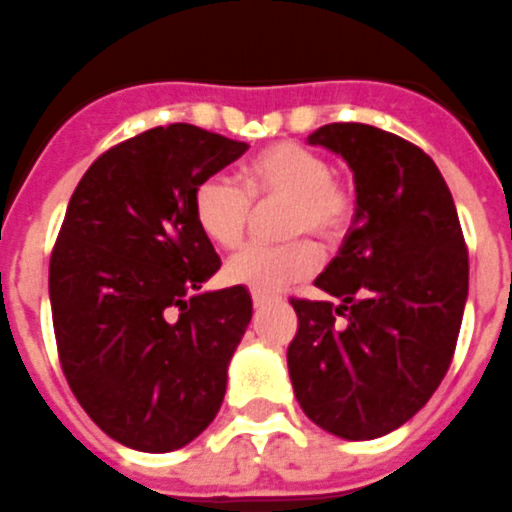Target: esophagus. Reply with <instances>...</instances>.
Returning a JSON list of instances; mask_svg holds the SVG:
<instances>
[{
    "label": "esophagus",
    "instance_id": "obj_1",
    "mask_svg": "<svg viewBox=\"0 0 512 512\" xmlns=\"http://www.w3.org/2000/svg\"><path fill=\"white\" fill-rule=\"evenodd\" d=\"M266 303H269V300H266L264 295H253V308H256V310H261V308H264Z\"/></svg>",
    "mask_w": 512,
    "mask_h": 512
}]
</instances>
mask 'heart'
<instances>
[{"instance_id": "heart-1", "label": "heart", "mask_w": 512, "mask_h": 512, "mask_svg": "<svg viewBox=\"0 0 512 512\" xmlns=\"http://www.w3.org/2000/svg\"><path fill=\"white\" fill-rule=\"evenodd\" d=\"M243 186L225 176L204 178L194 189V220L217 248L243 240L256 204H285L282 233L287 246H248L225 264V282L272 298L318 269V248L305 240L334 246L347 235L355 217V196L331 176V163L303 144L277 142L243 168Z\"/></svg>"}]
</instances>
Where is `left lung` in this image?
I'll use <instances>...</instances> for the list:
<instances>
[{"instance_id":"8db88e82","label":"left lung","mask_w":512,"mask_h":512,"mask_svg":"<svg viewBox=\"0 0 512 512\" xmlns=\"http://www.w3.org/2000/svg\"><path fill=\"white\" fill-rule=\"evenodd\" d=\"M308 142L347 160L357 207L316 279L339 305L290 300L298 334L287 368L318 427L373 440L409 422L451 368L469 251L448 183L417 144L368 124H326Z\"/></svg>"}]
</instances>
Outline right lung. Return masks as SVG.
<instances>
[{"mask_svg":"<svg viewBox=\"0 0 512 512\" xmlns=\"http://www.w3.org/2000/svg\"><path fill=\"white\" fill-rule=\"evenodd\" d=\"M248 150L191 124L147 129L77 183L48 264L61 370L100 430L168 453L202 435L251 321L246 287L202 292L220 256L194 189Z\"/></svg>","mask_w":512,"mask_h":512,"instance_id":"right-lung-1","label":"right lung"}]
</instances>
